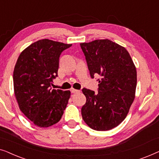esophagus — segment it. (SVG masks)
<instances>
[{"label":"esophagus","instance_id":"obj_1","mask_svg":"<svg viewBox=\"0 0 159 159\" xmlns=\"http://www.w3.org/2000/svg\"><path fill=\"white\" fill-rule=\"evenodd\" d=\"M71 93H80V91L78 90H75V89L72 88V89H71Z\"/></svg>","mask_w":159,"mask_h":159}]
</instances>
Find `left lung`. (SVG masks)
Here are the masks:
<instances>
[{"mask_svg": "<svg viewBox=\"0 0 159 159\" xmlns=\"http://www.w3.org/2000/svg\"><path fill=\"white\" fill-rule=\"evenodd\" d=\"M91 77L101 76L98 93L84 88V122L97 131L112 129L125 120L135 98L137 71L125 47L104 39L82 43Z\"/></svg>", "mask_w": 159, "mask_h": 159, "instance_id": "obj_1", "label": "left lung"}]
</instances>
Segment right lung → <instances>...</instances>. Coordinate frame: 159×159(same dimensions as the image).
<instances>
[{"label": "right lung", "mask_w": 159, "mask_h": 159, "mask_svg": "<svg viewBox=\"0 0 159 159\" xmlns=\"http://www.w3.org/2000/svg\"><path fill=\"white\" fill-rule=\"evenodd\" d=\"M71 46L48 39L32 43L15 65L14 90L19 109L34 125L48 127L61 119L70 98L69 90H51L58 76L59 56Z\"/></svg>", "instance_id": "obj_1"}]
</instances>
